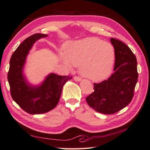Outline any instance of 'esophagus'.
I'll return each instance as SVG.
<instances>
[{
	"label": "esophagus",
	"instance_id": "1",
	"mask_svg": "<svg viewBox=\"0 0 150 150\" xmlns=\"http://www.w3.org/2000/svg\"><path fill=\"white\" fill-rule=\"evenodd\" d=\"M74 79L76 81H81V78H79V77H78V76H75L74 78Z\"/></svg>",
	"mask_w": 150,
	"mask_h": 150
}]
</instances>
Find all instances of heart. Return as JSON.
<instances>
[{
	"instance_id": "1",
	"label": "heart",
	"mask_w": 150,
	"mask_h": 150,
	"mask_svg": "<svg viewBox=\"0 0 150 150\" xmlns=\"http://www.w3.org/2000/svg\"><path fill=\"white\" fill-rule=\"evenodd\" d=\"M61 60L68 67L79 66L80 73L91 80L101 81L110 75L116 52L110 43L97 38H88L69 44Z\"/></svg>"
}]
</instances>
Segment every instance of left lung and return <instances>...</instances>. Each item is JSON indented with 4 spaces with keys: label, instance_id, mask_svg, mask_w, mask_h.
<instances>
[{
    "label": "left lung",
    "instance_id": "8db88e82",
    "mask_svg": "<svg viewBox=\"0 0 150 150\" xmlns=\"http://www.w3.org/2000/svg\"><path fill=\"white\" fill-rule=\"evenodd\" d=\"M111 42L116 52L113 73L107 80L94 83V91L86 97L88 105L97 112L111 115L132 100L138 73L137 57L130 48L115 38Z\"/></svg>",
    "mask_w": 150,
    "mask_h": 150
}]
</instances>
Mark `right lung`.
Here are the masks:
<instances>
[{
	"mask_svg": "<svg viewBox=\"0 0 150 150\" xmlns=\"http://www.w3.org/2000/svg\"><path fill=\"white\" fill-rule=\"evenodd\" d=\"M46 36L47 34L37 33L25 39L13 52L10 60L7 79L11 96L22 110L31 115L42 114L55 108L59 101L63 86L72 78L52 73L38 87L27 83L22 74L26 56L36 40Z\"/></svg>",
	"mask_w": 150,
	"mask_h": 150,
	"instance_id": "1",
	"label": "right lung"
}]
</instances>
